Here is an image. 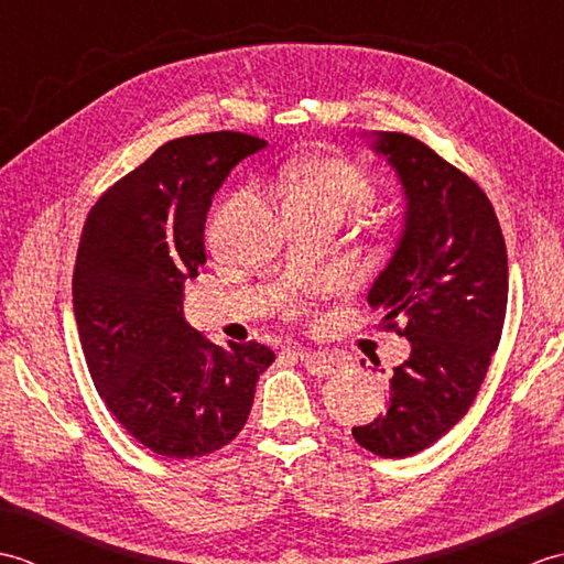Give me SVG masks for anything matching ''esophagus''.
I'll return each instance as SVG.
<instances>
[{
	"label": "esophagus",
	"mask_w": 564,
	"mask_h": 564,
	"mask_svg": "<svg viewBox=\"0 0 564 564\" xmlns=\"http://www.w3.org/2000/svg\"><path fill=\"white\" fill-rule=\"evenodd\" d=\"M295 356L301 358L303 366L307 368V373H313L317 378H325L332 376L334 370L339 368V361L329 354H322V351H310V349H297Z\"/></svg>",
	"instance_id": "1"
}]
</instances>
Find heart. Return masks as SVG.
Listing matches in <instances>:
<instances>
[{"instance_id":"b5f03b06","label":"heart","mask_w":564,"mask_h":564,"mask_svg":"<svg viewBox=\"0 0 564 564\" xmlns=\"http://www.w3.org/2000/svg\"><path fill=\"white\" fill-rule=\"evenodd\" d=\"M279 182L293 206H322L351 213L376 200L373 178L341 154L285 160L279 166ZM295 307L301 310L303 303Z\"/></svg>"}]
</instances>
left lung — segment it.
I'll list each match as a JSON object with an SVG mask.
<instances>
[{
  "label": "left lung",
  "instance_id": "1",
  "mask_svg": "<svg viewBox=\"0 0 564 564\" xmlns=\"http://www.w3.org/2000/svg\"><path fill=\"white\" fill-rule=\"evenodd\" d=\"M373 150L398 170L406 215L368 303L412 354L392 368L386 414L354 438L406 458L446 436L482 386L507 317V245L485 191L422 140L382 130Z\"/></svg>",
  "mask_w": 564,
  "mask_h": 564
}]
</instances>
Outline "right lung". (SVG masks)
<instances>
[{
  "label": "right lung",
  "mask_w": 564,
  "mask_h": 564,
  "mask_svg": "<svg viewBox=\"0 0 564 564\" xmlns=\"http://www.w3.org/2000/svg\"><path fill=\"white\" fill-rule=\"evenodd\" d=\"M263 145L232 130L164 142L106 188L84 223L72 275L84 358L111 414L164 458L227 446L275 361L257 341H208L182 310L186 279L206 263L213 194Z\"/></svg>",
  "instance_id": "1"
}]
</instances>
